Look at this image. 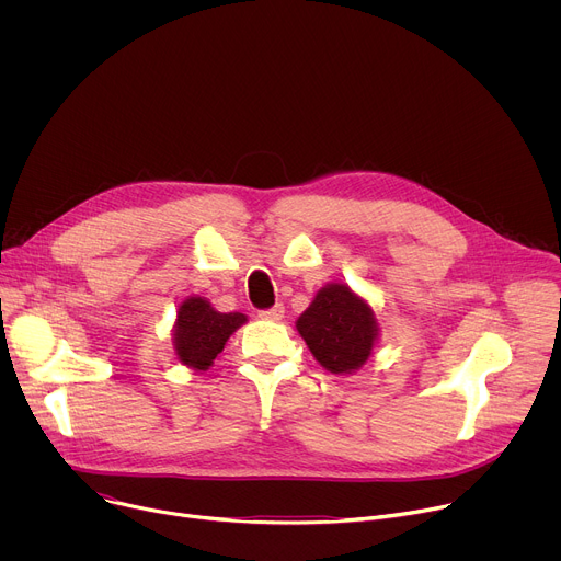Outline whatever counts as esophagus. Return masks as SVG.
<instances>
[{
	"label": "esophagus",
	"mask_w": 561,
	"mask_h": 561,
	"mask_svg": "<svg viewBox=\"0 0 561 561\" xmlns=\"http://www.w3.org/2000/svg\"><path fill=\"white\" fill-rule=\"evenodd\" d=\"M260 317H262V319H271V322H279V319L284 317V306H282V304H275L273 308L260 310Z\"/></svg>",
	"instance_id": "obj_1"
}]
</instances>
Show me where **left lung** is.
<instances>
[{
  "label": "left lung",
  "instance_id": "obj_1",
  "mask_svg": "<svg viewBox=\"0 0 561 561\" xmlns=\"http://www.w3.org/2000/svg\"><path fill=\"white\" fill-rule=\"evenodd\" d=\"M297 331L312 357L331 373H353L377 340L373 308L344 284H329L299 314Z\"/></svg>",
  "mask_w": 561,
  "mask_h": 561
}]
</instances>
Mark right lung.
Returning <instances> with one entry per match:
<instances>
[{"label":"right lung","mask_w":561,"mask_h":561,"mask_svg":"<svg viewBox=\"0 0 561 561\" xmlns=\"http://www.w3.org/2000/svg\"><path fill=\"white\" fill-rule=\"evenodd\" d=\"M242 324H247L242 312H219L202 297L182 301L173 333L180 362L195 370H206Z\"/></svg>","instance_id":"add662e5"}]
</instances>
